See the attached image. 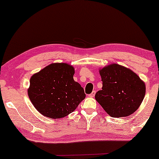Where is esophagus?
Returning <instances> with one entry per match:
<instances>
[{"mask_svg": "<svg viewBox=\"0 0 159 159\" xmlns=\"http://www.w3.org/2000/svg\"><path fill=\"white\" fill-rule=\"evenodd\" d=\"M95 93H96V92H95V90H94V91H93L92 93H90V94L89 95V97H90V98H93V97L95 96Z\"/></svg>", "mask_w": 159, "mask_h": 159, "instance_id": "esophagus-1", "label": "esophagus"}]
</instances>
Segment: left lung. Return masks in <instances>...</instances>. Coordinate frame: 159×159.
I'll return each mask as SVG.
<instances>
[{"instance_id":"8db88e82","label":"left lung","mask_w":159,"mask_h":159,"mask_svg":"<svg viewBox=\"0 0 159 159\" xmlns=\"http://www.w3.org/2000/svg\"><path fill=\"white\" fill-rule=\"evenodd\" d=\"M102 90L95 95L104 111L111 117H125L140 107L145 95V82L131 69L111 64L99 69Z\"/></svg>"}]
</instances>
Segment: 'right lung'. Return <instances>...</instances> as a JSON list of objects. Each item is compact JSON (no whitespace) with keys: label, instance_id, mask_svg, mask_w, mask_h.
Here are the masks:
<instances>
[{"label":"right lung","instance_id":"obj_1","mask_svg":"<svg viewBox=\"0 0 159 159\" xmlns=\"http://www.w3.org/2000/svg\"><path fill=\"white\" fill-rule=\"evenodd\" d=\"M75 72L70 64L53 63L32 76L28 96L41 114L51 119L64 118L85 98L84 89L74 80Z\"/></svg>","mask_w":159,"mask_h":159}]
</instances>
